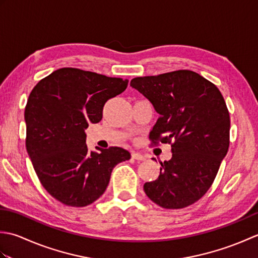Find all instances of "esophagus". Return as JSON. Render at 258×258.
Segmentation results:
<instances>
[{
    "label": "esophagus",
    "mask_w": 258,
    "mask_h": 258,
    "mask_svg": "<svg viewBox=\"0 0 258 258\" xmlns=\"http://www.w3.org/2000/svg\"><path fill=\"white\" fill-rule=\"evenodd\" d=\"M132 158L136 161H144L145 160V157L143 155L140 154V153H135V152L132 153Z\"/></svg>",
    "instance_id": "34e87169"
}]
</instances>
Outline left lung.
<instances>
[{"instance_id":"obj_1","label":"left lung","mask_w":258,"mask_h":258,"mask_svg":"<svg viewBox=\"0 0 258 258\" xmlns=\"http://www.w3.org/2000/svg\"><path fill=\"white\" fill-rule=\"evenodd\" d=\"M131 86L160 114L152 146L171 144L160 176L144 184L149 199L168 210L187 207L210 189L229 146L231 119L215 84L189 70L135 78Z\"/></svg>"}]
</instances>
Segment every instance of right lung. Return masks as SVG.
Here are the masks:
<instances>
[{
	"label": "right lung",
	"instance_id": "obj_1",
	"mask_svg": "<svg viewBox=\"0 0 258 258\" xmlns=\"http://www.w3.org/2000/svg\"><path fill=\"white\" fill-rule=\"evenodd\" d=\"M127 80L63 68L42 79L25 106V146L47 193L64 205L84 207L105 191L113 168L131 158L122 147L89 151L85 128L103 117L105 103Z\"/></svg>",
	"mask_w": 258,
	"mask_h": 258
}]
</instances>
